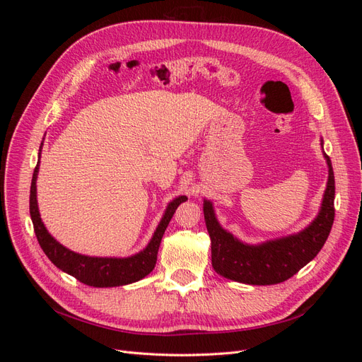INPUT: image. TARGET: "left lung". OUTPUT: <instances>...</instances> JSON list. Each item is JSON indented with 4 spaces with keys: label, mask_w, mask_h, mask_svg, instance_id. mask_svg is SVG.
<instances>
[{
    "label": "left lung",
    "mask_w": 362,
    "mask_h": 362,
    "mask_svg": "<svg viewBox=\"0 0 362 362\" xmlns=\"http://www.w3.org/2000/svg\"><path fill=\"white\" fill-rule=\"evenodd\" d=\"M325 158L329 166V178L320 213L308 228L294 235L258 246L245 245L218 225L211 202L204 201L205 225L211 238V264L218 275L252 286H272L296 275L319 254L335 217L334 170L329 157L325 154Z\"/></svg>",
    "instance_id": "1"
}]
</instances>
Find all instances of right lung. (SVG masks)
Here are the masks:
<instances>
[{
    "label": "right lung",
    "mask_w": 362,
    "mask_h": 362,
    "mask_svg": "<svg viewBox=\"0 0 362 362\" xmlns=\"http://www.w3.org/2000/svg\"><path fill=\"white\" fill-rule=\"evenodd\" d=\"M39 157H40V152H39ZM37 170H39V163L36 164L35 173H33V180H31L30 216L33 221V226H35L37 242L54 266H57L60 270L66 272L68 275L74 276L75 279H78L80 282L90 287L125 286V284L140 281L141 278H145L152 270H154L163 234L166 231L175 210H177L181 202L187 201V196H180V198L173 199L168 205V210L164 213L158 228L156 229L154 237H152L146 249L141 250L140 254L128 257V258L86 257V255L75 254V252L62 246L57 240H54L49 235L45 225L42 223V218L37 210V199H36Z\"/></svg>",
    "instance_id": "add662e5"
}]
</instances>
